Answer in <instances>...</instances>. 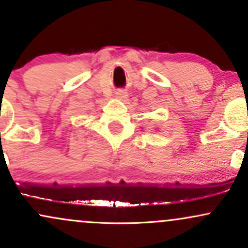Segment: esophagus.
<instances>
[{"label": "esophagus", "instance_id": "34e87169", "mask_svg": "<svg viewBox=\"0 0 248 248\" xmlns=\"http://www.w3.org/2000/svg\"><path fill=\"white\" fill-rule=\"evenodd\" d=\"M116 98L120 99V100H126L128 98L127 92H124V91H119V92H116Z\"/></svg>", "mask_w": 248, "mask_h": 248}]
</instances>
